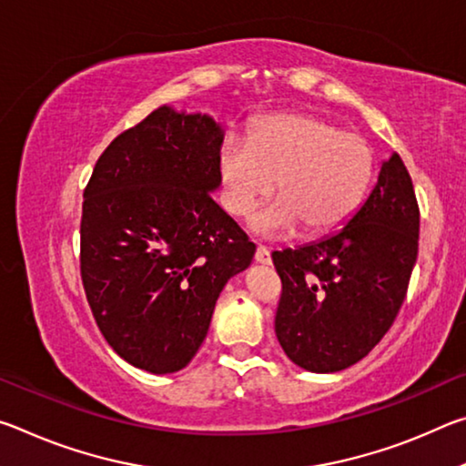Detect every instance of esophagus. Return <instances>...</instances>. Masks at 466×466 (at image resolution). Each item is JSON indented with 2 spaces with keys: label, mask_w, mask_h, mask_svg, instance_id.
<instances>
[{
  "label": "esophagus",
  "mask_w": 466,
  "mask_h": 466,
  "mask_svg": "<svg viewBox=\"0 0 466 466\" xmlns=\"http://www.w3.org/2000/svg\"><path fill=\"white\" fill-rule=\"evenodd\" d=\"M255 261H257L258 265H271V252L267 250L265 247H258V248L255 250Z\"/></svg>",
  "instance_id": "34e87169"
}]
</instances>
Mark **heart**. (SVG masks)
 Returning a JSON list of instances; mask_svg holds the SVG:
<instances>
[{
  "mask_svg": "<svg viewBox=\"0 0 466 466\" xmlns=\"http://www.w3.org/2000/svg\"><path fill=\"white\" fill-rule=\"evenodd\" d=\"M376 156L358 133L304 113L258 121L248 141L226 136L218 147L224 208L248 216L275 191L279 199L250 219V230L283 240L339 230L356 216L372 183Z\"/></svg>",
  "mask_w": 466,
  "mask_h": 466,
  "instance_id": "b5f03b06",
  "label": "heart"
}]
</instances>
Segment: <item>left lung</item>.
Segmentation results:
<instances>
[{
	"mask_svg": "<svg viewBox=\"0 0 466 466\" xmlns=\"http://www.w3.org/2000/svg\"><path fill=\"white\" fill-rule=\"evenodd\" d=\"M417 242L413 183L392 154L350 222L317 242L273 252L283 286L275 335L286 356L317 374L366 358L397 319Z\"/></svg>",
	"mask_w": 466,
	"mask_h": 466,
	"instance_id": "8db88e82",
	"label": "left lung"
}]
</instances>
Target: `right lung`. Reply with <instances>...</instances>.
Segmentation results:
<instances>
[{"instance_id": "right-lung-1", "label": "right lung", "mask_w": 466, "mask_h": 466, "mask_svg": "<svg viewBox=\"0 0 466 466\" xmlns=\"http://www.w3.org/2000/svg\"><path fill=\"white\" fill-rule=\"evenodd\" d=\"M224 127L168 105L121 133L84 193L82 281L100 333L149 374L183 370L228 279L255 257L214 201Z\"/></svg>"}]
</instances>
